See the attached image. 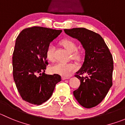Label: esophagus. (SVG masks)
Segmentation results:
<instances>
[{"label":"esophagus","instance_id":"34e87169","mask_svg":"<svg viewBox=\"0 0 125 125\" xmlns=\"http://www.w3.org/2000/svg\"><path fill=\"white\" fill-rule=\"evenodd\" d=\"M70 78V77H66V76H62V80H68V79Z\"/></svg>","mask_w":125,"mask_h":125}]
</instances>
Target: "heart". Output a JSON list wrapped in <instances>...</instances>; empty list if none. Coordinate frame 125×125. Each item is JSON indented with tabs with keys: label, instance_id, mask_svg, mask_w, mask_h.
I'll return each mask as SVG.
<instances>
[{
	"label": "heart",
	"instance_id": "heart-1",
	"mask_svg": "<svg viewBox=\"0 0 125 125\" xmlns=\"http://www.w3.org/2000/svg\"><path fill=\"white\" fill-rule=\"evenodd\" d=\"M62 44L70 52H73L76 50V44L73 41L71 40V39H64L62 41ZM54 46L52 44H50L46 51V57L48 60L51 62L54 60ZM73 56L76 58L78 57V55L76 53H74ZM76 65L73 63L60 62H58L57 63L55 64L53 66H52L51 68V70L53 73L60 74L62 76H68L73 72L76 70Z\"/></svg>",
	"mask_w": 125,
	"mask_h": 125
}]
</instances>
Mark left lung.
Masks as SVG:
<instances>
[{
    "mask_svg": "<svg viewBox=\"0 0 125 125\" xmlns=\"http://www.w3.org/2000/svg\"><path fill=\"white\" fill-rule=\"evenodd\" d=\"M64 31L78 39L85 50L83 64L75 75L81 84L73 95L83 107H95L102 102L112 86V55L99 34L84 28L65 29ZM83 74L87 76H79Z\"/></svg>",
    "mask_w": 125,
    "mask_h": 125,
    "instance_id": "8db88e82",
    "label": "left lung"
}]
</instances>
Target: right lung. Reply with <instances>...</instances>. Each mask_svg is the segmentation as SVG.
<instances>
[{"label":"right lung","mask_w":125,"mask_h":125,"mask_svg":"<svg viewBox=\"0 0 125 125\" xmlns=\"http://www.w3.org/2000/svg\"><path fill=\"white\" fill-rule=\"evenodd\" d=\"M62 30L39 26L24 29L16 39L13 53V76L24 101L41 105L49 99L61 76L45 74L46 51Z\"/></svg>","instance_id":"obj_1"}]
</instances>
